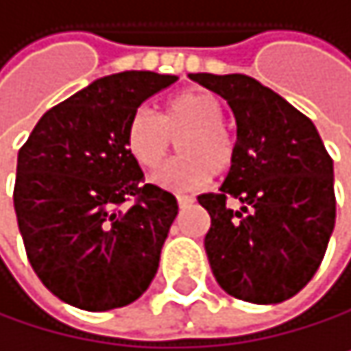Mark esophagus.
<instances>
[{
  "label": "esophagus",
  "mask_w": 351,
  "mask_h": 351,
  "mask_svg": "<svg viewBox=\"0 0 351 351\" xmlns=\"http://www.w3.org/2000/svg\"><path fill=\"white\" fill-rule=\"evenodd\" d=\"M176 199H178V205H180V207H188V205L195 203V199L188 197V195H178Z\"/></svg>",
  "instance_id": "1"
}]
</instances>
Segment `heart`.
Listing matches in <instances>:
<instances>
[{
  "instance_id": "heart-1",
  "label": "heart",
  "mask_w": 351,
  "mask_h": 351,
  "mask_svg": "<svg viewBox=\"0 0 351 351\" xmlns=\"http://www.w3.org/2000/svg\"><path fill=\"white\" fill-rule=\"evenodd\" d=\"M223 102L207 90H186L163 104V114L140 106L128 121L125 146L132 159L144 169H156L180 138L176 161L152 176L165 190L186 192L205 186L213 171L226 173L234 165V140L223 128Z\"/></svg>"
}]
</instances>
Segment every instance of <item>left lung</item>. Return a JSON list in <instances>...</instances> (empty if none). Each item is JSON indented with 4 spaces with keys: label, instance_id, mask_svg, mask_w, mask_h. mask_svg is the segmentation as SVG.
<instances>
[{
    "label": "left lung",
    "instance_id": "left-lung-1",
    "mask_svg": "<svg viewBox=\"0 0 351 351\" xmlns=\"http://www.w3.org/2000/svg\"><path fill=\"white\" fill-rule=\"evenodd\" d=\"M237 119L234 165L219 192L205 251L217 285L243 302L280 304L316 274L335 228L332 159L312 121L247 75L192 73ZM237 198L239 212L225 205Z\"/></svg>",
    "mask_w": 351,
    "mask_h": 351
}]
</instances>
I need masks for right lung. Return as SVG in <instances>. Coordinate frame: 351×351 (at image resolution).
Instances as JSON below:
<instances>
[{
	"mask_svg": "<svg viewBox=\"0 0 351 351\" xmlns=\"http://www.w3.org/2000/svg\"><path fill=\"white\" fill-rule=\"evenodd\" d=\"M176 81L150 71L96 79L49 108L19 152L14 209L27 257L69 306L123 308L156 274L178 201L142 184L125 128L144 100Z\"/></svg>",
	"mask_w": 351,
	"mask_h": 351,
	"instance_id": "1",
	"label": "right lung"
}]
</instances>
